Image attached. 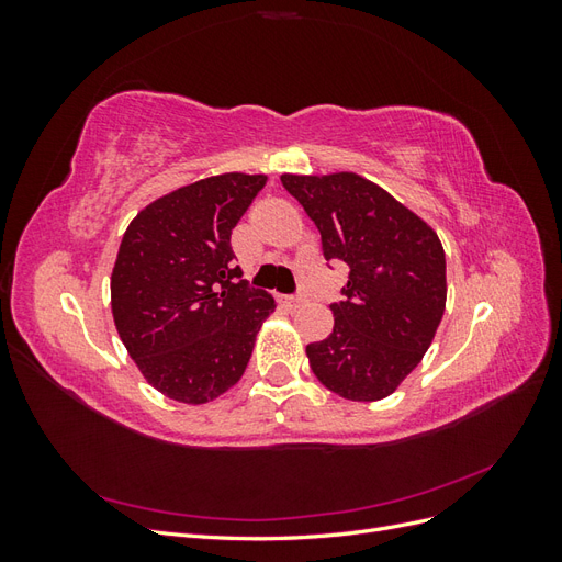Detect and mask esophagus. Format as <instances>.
<instances>
[{
	"instance_id": "esophagus-1",
	"label": "esophagus",
	"mask_w": 562,
	"mask_h": 562,
	"mask_svg": "<svg viewBox=\"0 0 562 562\" xmlns=\"http://www.w3.org/2000/svg\"><path fill=\"white\" fill-rule=\"evenodd\" d=\"M285 310H297L300 304H302V300L300 297H291V295H281V300H279Z\"/></svg>"
}]
</instances>
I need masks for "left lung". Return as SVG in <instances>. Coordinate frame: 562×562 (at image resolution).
I'll return each mask as SVG.
<instances>
[{
  "instance_id": "1",
  "label": "left lung",
  "mask_w": 562,
  "mask_h": 562,
  "mask_svg": "<svg viewBox=\"0 0 562 562\" xmlns=\"http://www.w3.org/2000/svg\"><path fill=\"white\" fill-rule=\"evenodd\" d=\"M321 232L326 260L349 265L333 333L307 347L316 380L347 401L394 394L431 347L446 312V252L434 227L359 173H283Z\"/></svg>"
}]
</instances>
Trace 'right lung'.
Instances as JSON below:
<instances>
[{
    "mask_svg": "<svg viewBox=\"0 0 562 562\" xmlns=\"http://www.w3.org/2000/svg\"><path fill=\"white\" fill-rule=\"evenodd\" d=\"M267 182L220 173L178 187L135 215L119 246L110 293L119 337L164 396L203 405L241 380L277 304L239 281L232 229Z\"/></svg>",
    "mask_w": 562,
    "mask_h": 562,
    "instance_id": "1",
    "label": "right lung"
}]
</instances>
